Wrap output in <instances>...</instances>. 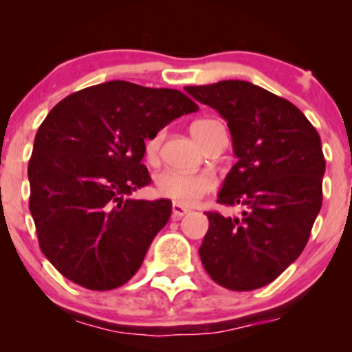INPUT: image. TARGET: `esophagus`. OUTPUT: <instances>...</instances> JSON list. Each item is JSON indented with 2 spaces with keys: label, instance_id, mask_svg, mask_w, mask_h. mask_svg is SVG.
I'll return each instance as SVG.
<instances>
[{
  "label": "esophagus",
  "instance_id": "1",
  "mask_svg": "<svg viewBox=\"0 0 352 352\" xmlns=\"http://www.w3.org/2000/svg\"><path fill=\"white\" fill-rule=\"evenodd\" d=\"M188 212H190V210L185 208L184 205H180V204H173L172 205V218H173V220H179V218L187 215Z\"/></svg>",
  "mask_w": 352,
  "mask_h": 352
}]
</instances>
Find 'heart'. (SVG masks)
I'll return each mask as SVG.
<instances>
[{
	"instance_id": "obj_1",
	"label": "heart",
	"mask_w": 352,
	"mask_h": 352,
	"mask_svg": "<svg viewBox=\"0 0 352 352\" xmlns=\"http://www.w3.org/2000/svg\"><path fill=\"white\" fill-rule=\"evenodd\" d=\"M215 122V120L204 119L197 120L192 125V135L199 142L200 132L207 127L208 124ZM160 142H162V132H155L145 140V157L148 160H155L157 153H159ZM217 187V180L212 173L208 172H179V170H168L160 172L155 177V188L159 195L170 199L175 204L180 205H195L200 199L208 195Z\"/></svg>"
}]
</instances>
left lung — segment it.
<instances>
[{
	"label": "left lung",
	"mask_w": 352,
	"mask_h": 352,
	"mask_svg": "<svg viewBox=\"0 0 352 352\" xmlns=\"http://www.w3.org/2000/svg\"><path fill=\"white\" fill-rule=\"evenodd\" d=\"M185 91L228 122L238 160L217 201L243 207L236 218L207 212L200 260L223 288L258 289L276 280L308 243L322 204L321 139L294 104L246 80Z\"/></svg>",
	"instance_id": "left-lung-1"
}]
</instances>
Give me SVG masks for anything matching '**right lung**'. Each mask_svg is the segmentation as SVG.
Segmentation results:
<instances>
[{
  "label": "right lung",
  "mask_w": 352,
  "mask_h": 352,
  "mask_svg": "<svg viewBox=\"0 0 352 352\" xmlns=\"http://www.w3.org/2000/svg\"><path fill=\"white\" fill-rule=\"evenodd\" d=\"M195 111L177 89L127 80L86 87L51 109L28 165L30 210L41 252L63 276L98 292L134 276L172 201L124 197L152 182L145 140Z\"/></svg>",
  "instance_id": "right-lung-1"
}]
</instances>
